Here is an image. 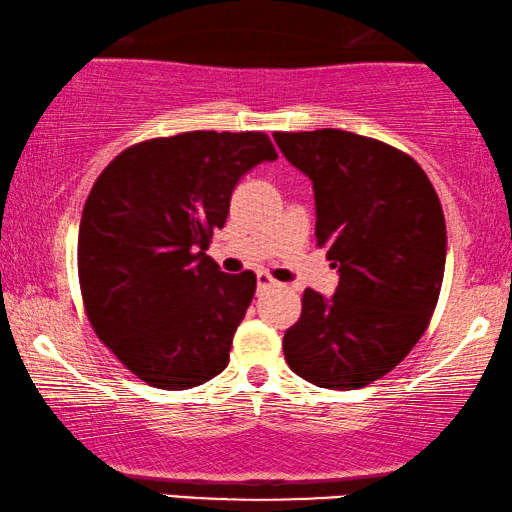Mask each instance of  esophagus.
<instances>
[{
  "label": "esophagus",
  "mask_w": 512,
  "mask_h": 512,
  "mask_svg": "<svg viewBox=\"0 0 512 512\" xmlns=\"http://www.w3.org/2000/svg\"><path fill=\"white\" fill-rule=\"evenodd\" d=\"M275 284H277V282L268 275V272H258V275H256V289H258V291L270 289V286H275Z\"/></svg>",
  "instance_id": "obj_1"
}]
</instances>
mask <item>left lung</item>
Here are the masks:
<instances>
[{"label": "left lung", "instance_id": "8db88e82", "mask_svg": "<svg viewBox=\"0 0 512 512\" xmlns=\"http://www.w3.org/2000/svg\"><path fill=\"white\" fill-rule=\"evenodd\" d=\"M272 137L312 181L314 235L340 275L331 298L305 289L286 363L317 387L361 389L429 326L445 272L443 207L422 167L377 139L335 128Z\"/></svg>", "mask_w": 512, "mask_h": 512}]
</instances>
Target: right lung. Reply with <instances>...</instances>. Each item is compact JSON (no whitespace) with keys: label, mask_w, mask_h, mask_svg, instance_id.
<instances>
[{"label":"right lung","mask_w":512,"mask_h":512,"mask_svg":"<svg viewBox=\"0 0 512 512\" xmlns=\"http://www.w3.org/2000/svg\"><path fill=\"white\" fill-rule=\"evenodd\" d=\"M277 151L263 132L195 130L125 149L97 177L79 226V282L97 338L158 389L228 366L256 291L205 254L244 174Z\"/></svg>","instance_id":"add662e5"}]
</instances>
